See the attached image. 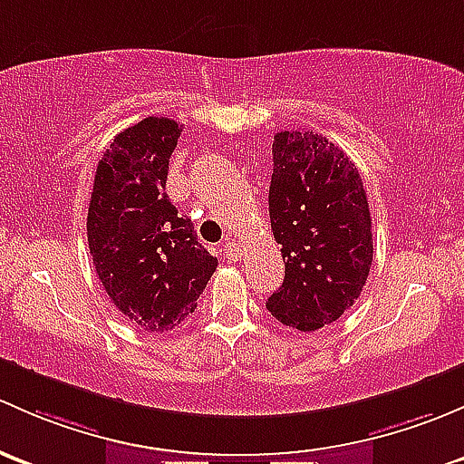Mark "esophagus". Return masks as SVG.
Here are the masks:
<instances>
[{
	"label": "esophagus",
	"instance_id": "obj_1",
	"mask_svg": "<svg viewBox=\"0 0 464 464\" xmlns=\"http://www.w3.org/2000/svg\"><path fill=\"white\" fill-rule=\"evenodd\" d=\"M223 250H226L227 259L234 261L238 255H241V243H237L234 238H226V243H223Z\"/></svg>",
	"mask_w": 464,
	"mask_h": 464
}]
</instances>
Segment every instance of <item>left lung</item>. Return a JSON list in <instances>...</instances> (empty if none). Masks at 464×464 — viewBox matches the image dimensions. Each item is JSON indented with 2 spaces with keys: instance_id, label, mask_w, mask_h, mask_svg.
Masks as SVG:
<instances>
[{
  "instance_id": "left-lung-1",
  "label": "left lung",
  "mask_w": 464,
  "mask_h": 464,
  "mask_svg": "<svg viewBox=\"0 0 464 464\" xmlns=\"http://www.w3.org/2000/svg\"><path fill=\"white\" fill-rule=\"evenodd\" d=\"M270 226L285 264L267 297L272 317L297 331L337 322L373 264L364 183L335 142L314 131H281L272 142Z\"/></svg>"
}]
</instances>
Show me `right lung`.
I'll return each mask as SVG.
<instances>
[{
  "instance_id": "obj_1",
  "label": "right lung",
  "mask_w": 464,
  "mask_h": 464,
  "mask_svg": "<svg viewBox=\"0 0 464 464\" xmlns=\"http://www.w3.org/2000/svg\"><path fill=\"white\" fill-rule=\"evenodd\" d=\"M183 125L145 118L98 162L87 234L95 272L116 308L145 331H169L197 308L218 259L165 192Z\"/></svg>"
}]
</instances>
